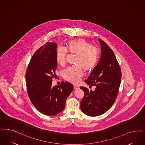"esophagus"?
<instances>
[{
	"label": "esophagus",
	"mask_w": 145,
	"mask_h": 145,
	"mask_svg": "<svg viewBox=\"0 0 145 145\" xmlns=\"http://www.w3.org/2000/svg\"><path fill=\"white\" fill-rule=\"evenodd\" d=\"M74 89H79V88H80V87H79L78 86L76 85H74Z\"/></svg>",
	"instance_id": "obj_1"
}]
</instances>
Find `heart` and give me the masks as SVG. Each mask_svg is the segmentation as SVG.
<instances>
[{
	"label": "heart",
	"mask_w": 145,
	"mask_h": 145,
	"mask_svg": "<svg viewBox=\"0 0 145 145\" xmlns=\"http://www.w3.org/2000/svg\"><path fill=\"white\" fill-rule=\"evenodd\" d=\"M68 51L75 54L74 63L75 65L68 67L63 71L65 80L74 84H77L83 76V70L88 72L93 70L99 59L98 48L85 41L83 39H77L69 41L65 48L59 47L56 53L57 63L61 67L66 64Z\"/></svg>",
	"instance_id": "1"
}]
</instances>
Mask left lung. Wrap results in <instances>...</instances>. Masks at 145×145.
Segmentation results:
<instances>
[{"mask_svg":"<svg viewBox=\"0 0 145 145\" xmlns=\"http://www.w3.org/2000/svg\"><path fill=\"white\" fill-rule=\"evenodd\" d=\"M101 56L88 79L89 87L95 86L94 91L85 87L80 88L84 96L80 103V109L89 116H98L108 111L117 98L121 82V68L112 50L102 39Z\"/></svg>","mask_w":145,"mask_h":145,"instance_id":"8db88e82","label":"left lung"}]
</instances>
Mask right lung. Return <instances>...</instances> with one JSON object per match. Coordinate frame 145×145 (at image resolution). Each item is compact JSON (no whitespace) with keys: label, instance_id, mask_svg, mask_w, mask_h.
I'll use <instances>...</instances> for the list:
<instances>
[{"label":"right lung","instance_id":"1","mask_svg":"<svg viewBox=\"0 0 145 145\" xmlns=\"http://www.w3.org/2000/svg\"><path fill=\"white\" fill-rule=\"evenodd\" d=\"M56 43L47 42L33 54L25 73L27 92L33 105L39 112L54 116L65 108V101L74 89L72 84L63 81L52 86L56 78Z\"/></svg>","mask_w":145,"mask_h":145}]
</instances>
